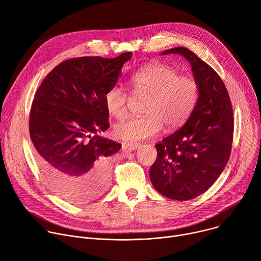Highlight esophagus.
Here are the masks:
<instances>
[{
  "label": "esophagus",
  "instance_id": "esophagus-1",
  "mask_svg": "<svg viewBox=\"0 0 261 261\" xmlns=\"http://www.w3.org/2000/svg\"><path fill=\"white\" fill-rule=\"evenodd\" d=\"M139 146H140L139 143H127V144H125V148L128 152L135 151V150H137Z\"/></svg>",
  "mask_w": 261,
  "mask_h": 261
}]
</instances>
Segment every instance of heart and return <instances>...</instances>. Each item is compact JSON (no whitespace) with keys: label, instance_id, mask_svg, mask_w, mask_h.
Returning <instances> with one entry per match:
<instances>
[{"label":"heart","instance_id":"obj_1","mask_svg":"<svg viewBox=\"0 0 261 261\" xmlns=\"http://www.w3.org/2000/svg\"><path fill=\"white\" fill-rule=\"evenodd\" d=\"M129 87L136 98L145 97L143 117L132 118L118 124L114 134L118 139L135 142L155 136L164 126L173 130L188 119L196 104L198 88L196 82L169 66L154 63L135 72L129 79ZM130 97L119 86L110 88L104 95L108 114L123 120L128 114Z\"/></svg>","mask_w":261,"mask_h":261}]
</instances>
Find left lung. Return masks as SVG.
Wrapping results in <instances>:
<instances>
[{
	"label": "left lung",
	"mask_w": 261,
	"mask_h": 261,
	"mask_svg": "<svg viewBox=\"0 0 261 261\" xmlns=\"http://www.w3.org/2000/svg\"><path fill=\"white\" fill-rule=\"evenodd\" d=\"M172 54L190 63L198 98L186 124L155 145L158 155L150 178L160 194L182 201L204 193L225 168L233 138V113L226 87L211 66L186 47L161 55Z\"/></svg>",
	"instance_id": "obj_1"
}]
</instances>
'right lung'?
I'll use <instances>...</instances> for the list:
<instances>
[{
  "instance_id": "obj_1",
  "label": "right lung",
  "mask_w": 261,
  "mask_h": 261,
  "mask_svg": "<svg viewBox=\"0 0 261 261\" xmlns=\"http://www.w3.org/2000/svg\"><path fill=\"white\" fill-rule=\"evenodd\" d=\"M131 57L67 60L35 94L29 130L37 164L54 192L70 202L92 201L107 187L111 159L122 145L98 135L109 127L104 95Z\"/></svg>"
}]
</instances>
